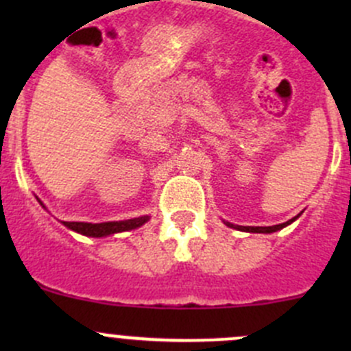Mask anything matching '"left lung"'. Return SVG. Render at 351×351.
I'll return each instance as SVG.
<instances>
[{"label":"left lung","mask_w":351,"mask_h":351,"mask_svg":"<svg viewBox=\"0 0 351 351\" xmlns=\"http://www.w3.org/2000/svg\"><path fill=\"white\" fill-rule=\"evenodd\" d=\"M297 217H299V215H297ZM297 217L290 219V221L284 222V224L268 226V228H251V226H234V224H229V222H226V224H228L229 228H234V229H239V231H246V232H275V231H280V229H284L285 226H289L290 222L295 221Z\"/></svg>","instance_id":"obj_1"}]
</instances>
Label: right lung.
Masks as SVG:
<instances>
[{"label": "right lung", "mask_w": 351, "mask_h": 351, "mask_svg": "<svg viewBox=\"0 0 351 351\" xmlns=\"http://www.w3.org/2000/svg\"><path fill=\"white\" fill-rule=\"evenodd\" d=\"M147 221H149V217L144 215V217L129 219V221L101 222V224H91V222H62V224H64L66 228L73 229V231L80 232V234L91 236V238H104V236L115 234V232H123V231H130V229H136Z\"/></svg>", "instance_id": "obj_1"}]
</instances>
